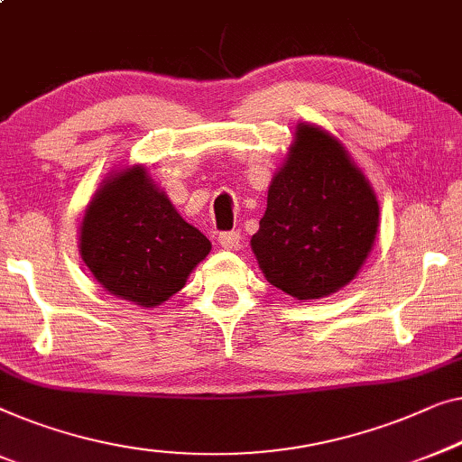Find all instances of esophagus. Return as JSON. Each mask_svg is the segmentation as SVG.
<instances>
[{"label": "esophagus", "instance_id": "obj_1", "mask_svg": "<svg viewBox=\"0 0 462 462\" xmlns=\"http://www.w3.org/2000/svg\"><path fill=\"white\" fill-rule=\"evenodd\" d=\"M239 242H242V236H239V231H226V233H220V236H218V245L223 247V250H237Z\"/></svg>", "mask_w": 462, "mask_h": 462}]
</instances>
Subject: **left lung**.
Instances as JSON below:
<instances>
[{
	"mask_svg": "<svg viewBox=\"0 0 462 462\" xmlns=\"http://www.w3.org/2000/svg\"><path fill=\"white\" fill-rule=\"evenodd\" d=\"M377 229V196L344 143L298 123L250 239L266 281L296 300L331 296L358 275Z\"/></svg>",
	"mask_w": 462,
	"mask_h": 462,
	"instance_id": "1",
	"label": "left lung"
}]
</instances>
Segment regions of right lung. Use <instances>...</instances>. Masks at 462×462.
<instances>
[{
    "label": "right lung",
    "mask_w": 462,
    "mask_h": 462,
    "mask_svg": "<svg viewBox=\"0 0 462 462\" xmlns=\"http://www.w3.org/2000/svg\"><path fill=\"white\" fill-rule=\"evenodd\" d=\"M210 250L208 237L179 215L145 164L112 171L79 226V252L93 279L143 309L181 291Z\"/></svg>",
    "instance_id": "right-lung-1"
}]
</instances>
